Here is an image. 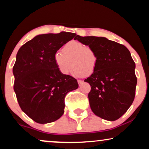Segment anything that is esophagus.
<instances>
[{
    "mask_svg": "<svg viewBox=\"0 0 149 149\" xmlns=\"http://www.w3.org/2000/svg\"><path fill=\"white\" fill-rule=\"evenodd\" d=\"M77 82H78V84H79V85H81L82 84V83H83V81H81V80H78V81H77Z\"/></svg>",
    "mask_w": 149,
    "mask_h": 149,
    "instance_id": "34e87169",
    "label": "esophagus"
}]
</instances>
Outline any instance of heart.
<instances>
[{
	"label": "heart",
	"instance_id": "b5f03b06",
	"mask_svg": "<svg viewBox=\"0 0 149 149\" xmlns=\"http://www.w3.org/2000/svg\"><path fill=\"white\" fill-rule=\"evenodd\" d=\"M54 60L62 74H68L74 67V72L77 77L92 74L98 63L95 51L77 40H72L65 45L62 53L57 52L55 54Z\"/></svg>",
	"mask_w": 149,
	"mask_h": 149
}]
</instances>
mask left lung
Here are the masks:
<instances>
[{"instance_id":"8db88e82","label":"left lung","mask_w":149,"mask_h":149,"mask_svg":"<svg viewBox=\"0 0 149 149\" xmlns=\"http://www.w3.org/2000/svg\"><path fill=\"white\" fill-rule=\"evenodd\" d=\"M74 39L92 48L98 58L96 70L84 81L91 85V111L108 121L119 119L133 102L137 84L136 64L130 51L104 37L77 35Z\"/></svg>"}]
</instances>
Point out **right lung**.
I'll return each mask as SVG.
<instances>
[{"label":"right lung","mask_w":149,"mask_h":149,"mask_svg":"<svg viewBox=\"0 0 149 149\" xmlns=\"http://www.w3.org/2000/svg\"><path fill=\"white\" fill-rule=\"evenodd\" d=\"M75 36L64 31L40 34L18 51L13 89L22 111L36 123H52L62 117L65 96L78 88L77 79L61 73L54 60L57 51Z\"/></svg>","instance_id":"obj_1"}]
</instances>
